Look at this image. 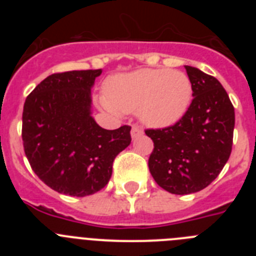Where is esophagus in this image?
<instances>
[{
  "mask_svg": "<svg viewBox=\"0 0 256 256\" xmlns=\"http://www.w3.org/2000/svg\"><path fill=\"white\" fill-rule=\"evenodd\" d=\"M130 134H132V138H137V137L144 134V130L137 126H133L132 130H130Z\"/></svg>",
  "mask_w": 256,
  "mask_h": 256,
  "instance_id": "obj_1",
  "label": "esophagus"
}]
</instances>
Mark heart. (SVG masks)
<instances>
[{
	"instance_id": "b5f03b06",
	"label": "heart",
	"mask_w": 256,
	"mask_h": 256,
	"mask_svg": "<svg viewBox=\"0 0 256 256\" xmlns=\"http://www.w3.org/2000/svg\"><path fill=\"white\" fill-rule=\"evenodd\" d=\"M188 76L170 69H137L106 79L105 94L97 97L101 108L112 114L138 112L152 128L174 126L184 116L192 100Z\"/></svg>"
}]
</instances>
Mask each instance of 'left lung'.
<instances>
[{
  "label": "left lung",
  "instance_id": "8db88e82",
  "mask_svg": "<svg viewBox=\"0 0 256 256\" xmlns=\"http://www.w3.org/2000/svg\"><path fill=\"white\" fill-rule=\"evenodd\" d=\"M186 68L192 100L184 116L162 130H146L154 150L148 169L155 182L174 195L204 190L222 172L232 151L234 108L218 79Z\"/></svg>",
  "mask_w": 256,
  "mask_h": 256
}]
</instances>
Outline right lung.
<instances>
[{"mask_svg":"<svg viewBox=\"0 0 256 256\" xmlns=\"http://www.w3.org/2000/svg\"><path fill=\"white\" fill-rule=\"evenodd\" d=\"M102 70L51 74L26 97L22 144L32 169L64 195H92L108 184L116 155L132 141L130 126L101 128L91 112V88Z\"/></svg>","mask_w":256,"mask_h":256,"instance_id":"1","label":"right lung"}]
</instances>
